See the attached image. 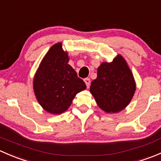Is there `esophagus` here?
<instances>
[{"label":"esophagus","instance_id":"esophagus-1","mask_svg":"<svg viewBox=\"0 0 161 161\" xmlns=\"http://www.w3.org/2000/svg\"><path fill=\"white\" fill-rule=\"evenodd\" d=\"M84 82H85V83H86V85L87 88H89V87H90V79H89V78H86V79H84Z\"/></svg>","mask_w":161,"mask_h":161}]
</instances>
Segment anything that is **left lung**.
I'll use <instances>...</instances> for the list:
<instances>
[{"label":"left lung","mask_w":161,"mask_h":161,"mask_svg":"<svg viewBox=\"0 0 161 161\" xmlns=\"http://www.w3.org/2000/svg\"><path fill=\"white\" fill-rule=\"evenodd\" d=\"M135 91L134 78L121 55L111 63H102L97 69V78L90 86V92L97 105L107 113L124 109L130 103Z\"/></svg>","instance_id":"1"}]
</instances>
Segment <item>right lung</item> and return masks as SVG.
Masks as SVG:
<instances>
[{
    "label": "right lung",
    "instance_id": "right-lung-1",
    "mask_svg": "<svg viewBox=\"0 0 161 161\" xmlns=\"http://www.w3.org/2000/svg\"><path fill=\"white\" fill-rule=\"evenodd\" d=\"M61 43L52 46L42 60L33 80V89L42 108L51 114H61L70 107L76 94L86 88L69 65Z\"/></svg>",
    "mask_w": 161,
    "mask_h": 161
}]
</instances>
